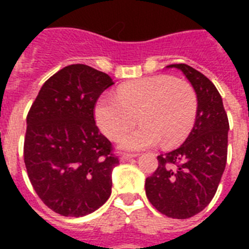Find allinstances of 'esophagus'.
I'll return each mask as SVG.
<instances>
[{
  "mask_svg": "<svg viewBox=\"0 0 249 249\" xmlns=\"http://www.w3.org/2000/svg\"><path fill=\"white\" fill-rule=\"evenodd\" d=\"M137 154H123V155L120 156V160L121 161H128V160L133 159V158H137Z\"/></svg>",
  "mask_w": 249,
  "mask_h": 249,
  "instance_id": "1",
  "label": "esophagus"
}]
</instances>
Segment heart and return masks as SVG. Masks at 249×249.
<instances>
[{"mask_svg":"<svg viewBox=\"0 0 249 249\" xmlns=\"http://www.w3.org/2000/svg\"><path fill=\"white\" fill-rule=\"evenodd\" d=\"M197 113V97L189 83L160 75L121 85L117 97L98 99L94 116L111 140H117L137 124L142 125L120 141L121 148L142 150L161 142L165 148L186 140Z\"/></svg>","mask_w":249,"mask_h":249,"instance_id":"obj_1","label":"heart"}]
</instances>
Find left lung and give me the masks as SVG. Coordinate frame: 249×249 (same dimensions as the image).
I'll return each instance as SVG.
<instances>
[{
	"label": "left lung",
	"instance_id": "8db88e82",
	"mask_svg": "<svg viewBox=\"0 0 249 249\" xmlns=\"http://www.w3.org/2000/svg\"><path fill=\"white\" fill-rule=\"evenodd\" d=\"M193 85L196 120L178 148L158 156L159 166L146 178V195L160 213L185 220L201 212L214 196L228 159L229 120L218 90L187 64H170Z\"/></svg>",
	"mask_w": 249,
	"mask_h": 249
}]
</instances>
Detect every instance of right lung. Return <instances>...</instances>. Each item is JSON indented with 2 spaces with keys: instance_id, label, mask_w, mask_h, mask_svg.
Here are the masks:
<instances>
[{
  "instance_id": "right-lung-1",
  "label": "right lung",
  "mask_w": 249,
  "mask_h": 249,
  "mask_svg": "<svg viewBox=\"0 0 249 249\" xmlns=\"http://www.w3.org/2000/svg\"><path fill=\"white\" fill-rule=\"evenodd\" d=\"M111 85L105 72L71 64L42 85L27 115L29 181L44 204L62 216H86L111 195L119 159L94 120L98 98Z\"/></svg>"
}]
</instances>
